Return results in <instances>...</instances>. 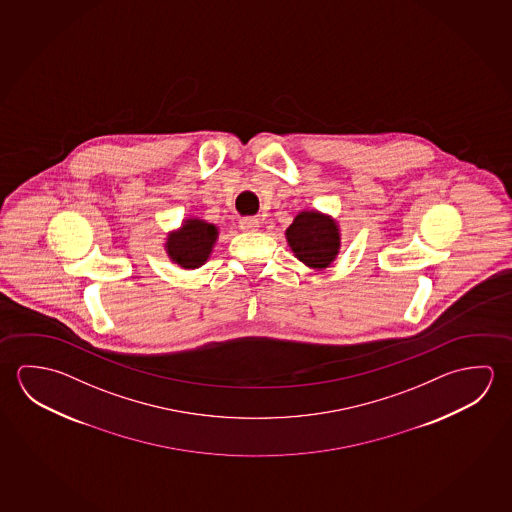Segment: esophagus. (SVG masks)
<instances>
[{"label": "esophagus", "instance_id": "esophagus-1", "mask_svg": "<svg viewBox=\"0 0 512 512\" xmlns=\"http://www.w3.org/2000/svg\"><path fill=\"white\" fill-rule=\"evenodd\" d=\"M258 227H260V220L258 218H242L240 220V229L247 231V233L258 231Z\"/></svg>", "mask_w": 512, "mask_h": 512}]
</instances>
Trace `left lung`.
<instances>
[{
    "mask_svg": "<svg viewBox=\"0 0 512 512\" xmlns=\"http://www.w3.org/2000/svg\"><path fill=\"white\" fill-rule=\"evenodd\" d=\"M286 242L295 258L313 270H324L337 260L340 229L321 211H301L286 229Z\"/></svg>",
    "mask_w": 512,
    "mask_h": 512,
    "instance_id": "obj_1",
    "label": "left lung"
}]
</instances>
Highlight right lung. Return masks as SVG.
Returning a JSON list of instances; mask_svg holds the SVG:
<instances>
[{"instance_id":"right-lung-1","label":"right lung","mask_w":512,"mask_h":512,"mask_svg":"<svg viewBox=\"0 0 512 512\" xmlns=\"http://www.w3.org/2000/svg\"><path fill=\"white\" fill-rule=\"evenodd\" d=\"M217 238V226L200 218H186L177 231L166 236L165 251L181 269H199L209 260Z\"/></svg>"}]
</instances>
